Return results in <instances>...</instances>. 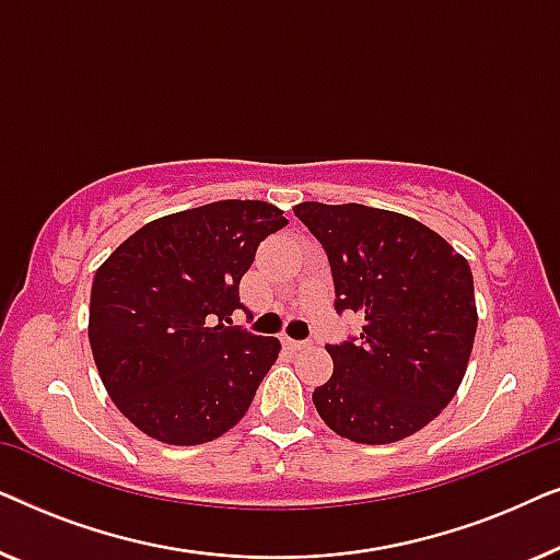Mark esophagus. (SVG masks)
I'll use <instances>...</instances> for the list:
<instances>
[{
    "label": "esophagus",
    "mask_w": 560,
    "mask_h": 560,
    "mask_svg": "<svg viewBox=\"0 0 560 560\" xmlns=\"http://www.w3.org/2000/svg\"><path fill=\"white\" fill-rule=\"evenodd\" d=\"M282 343H285V347L293 349V351H301V349H308L311 347L308 341H295V339H290V336H282Z\"/></svg>",
    "instance_id": "obj_1"
}]
</instances>
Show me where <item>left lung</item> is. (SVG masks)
Masks as SVG:
<instances>
[{"instance_id": "8db88e82", "label": "left lung", "mask_w": 560, "mask_h": 560, "mask_svg": "<svg viewBox=\"0 0 560 560\" xmlns=\"http://www.w3.org/2000/svg\"><path fill=\"white\" fill-rule=\"evenodd\" d=\"M295 217L324 244L336 311L364 318L357 341L326 347L334 374L313 405L341 439L395 443L454 400L477 334L471 267L441 234L397 211L303 201Z\"/></svg>"}]
</instances>
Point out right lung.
Masks as SVG:
<instances>
[{"mask_svg":"<svg viewBox=\"0 0 560 560\" xmlns=\"http://www.w3.org/2000/svg\"><path fill=\"white\" fill-rule=\"evenodd\" d=\"M282 226L267 201L206 203L137 229L96 270L91 351L112 402L144 435L198 446L249 410L280 341L232 326V313L259 242Z\"/></svg>","mask_w":560,"mask_h":560,"instance_id":"1","label":"right lung"}]
</instances>
